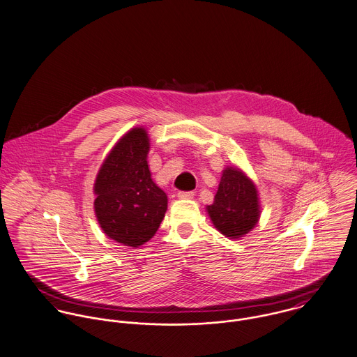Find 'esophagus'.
Instances as JSON below:
<instances>
[{
    "label": "esophagus",
    "instance_id": "obj_1",
    "mask_svg": "<svg viewBox=\"0 0 357 357\" xmlns=\"http://www.w3.org/2000/svg\"><path fill=\"white\" fill-rule=\"evenodd\" d=\"M195 197V192H179L178 193V198L181 199H192Z\"/></svg>",
    "mask_w": 357,
    "mask_h": 357
}]
</instances>
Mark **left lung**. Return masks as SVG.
I'll use <instances>...</instances> for the list:
<instances>
[{
    "label": "left lung",
    "instance_id": "obj_1",
    "mask_svg": "<svg viewBox=\"0 0 357 357\" xmlns=\"http://www.w3.org/2000/svg\"><path fill=\"white\" fill-rule=\"evenodd\" d=\"M205 209L215 229L230 239H239L252 231L261 215L257 188L238 167H226L222 171L213 202Z\"/></svg>",
    "mask_w": 357,
    "mask_h": 357
}]
</instances>
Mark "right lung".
Here are the masks:
<instances>
[{"mask_svg":"<svg viewBox=\"0 0 357 357\" xmlns=\"http://www.w3.org/2000/svg\"><path fill=\"white\" fill-rule=\"evenodd\" d=\"M145 127L127 131L102 161L94 182V212L107 237L138 248L159 230L168 198L152 179Z\"/></svg>","mask_w":357,"mask_h":357,"instance_id":"obj_1","label":"right lung"}]
</instances>
